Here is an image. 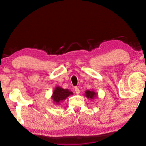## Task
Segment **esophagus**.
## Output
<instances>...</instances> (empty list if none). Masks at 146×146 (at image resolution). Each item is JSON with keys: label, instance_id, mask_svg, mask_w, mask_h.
Masks as SVG:
<instances>
[{"label": "esophagus", "instance_id": "34e87169", "mask_svg": "<svg viewBox=\"0 0 146 146\" xmlns=\"http://www.w3.org/2000/svg\"><path fill=\"white\" fill-rule=\"evenodd\" d=\"M75 93H77V94H79V93H80V90H79V89L77 87H75Z\"/></svg>", "mask_w": 146, "mask_h": 146}]
</instances>
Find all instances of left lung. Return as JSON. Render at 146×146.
Listing matches in <instances>:
<instances>
[{"label":"left lung","instance_id":"8db88e82","mask_svg":"<svg viewBox=\"0 0 146 146\" xmlns=\"http://www.w3.org/2000/svg\"><path fill=\"white\" fill-rule=\"evenodd\" d=\"M85 96L86 97L87 99H89V100L92 101L93 100H94L95 98H97L98 93H97L96 91L93 90H87L85 91Z\"/></svg>","mask_w":146,"mask_h":146}]
</instances>
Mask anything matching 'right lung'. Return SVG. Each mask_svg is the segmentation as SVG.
<instances>
[{
    "instance_id": "obj_1",
    "label": "right lung",
    "mask_w": 146,
    "mask_h": 146,
    "mask_svg": "<svg viewBox=\"0 0 146 146\" xmlns=\"http://www.w3.org/2000/svg\"><path fill=\"white\" fill-rule=\"evenodd\" d=\"M73 93L68 89H63L62 87L57 86L54 89L53 94H52L51 99L53 100V104L55 105H60L67 97L72 96Z\"/></svg>"
}]
</instances>
